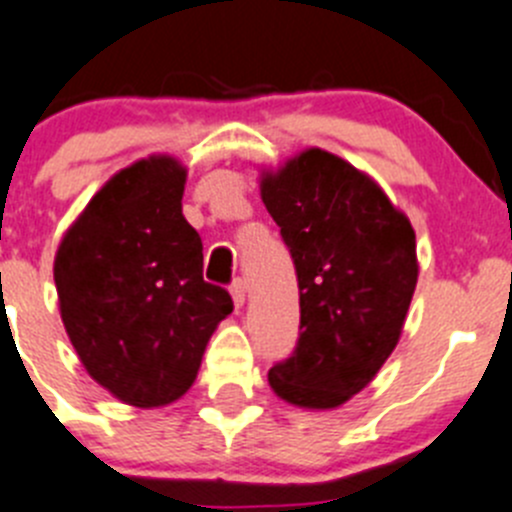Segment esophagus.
Here are the masks:
<instances>
[{
	"instance_id": "34e87169",
	"label": "esophagus",
	"mask_w": 512,
	"mask_h": 512,
	"mask_svg": "<svg viewBox=\"0 0 512 512\" xmlns=\"http://www.w3.org/2000/svg\"><path fill=\"white\" fill-rule=\"evenodd\" d=\"M231 297H233V302H236V307H243V302H246V284H243V279L233 281Z\"/></svg>"
}]
</instances>
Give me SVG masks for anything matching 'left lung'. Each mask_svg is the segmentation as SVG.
Instances as JSON below:
<instances>
[{
    "label": "left lung",
    "mask_w": 512,
    "mask_h": 512,
    "mask_svg": "<svg viewBox=\"0 0 512 512\" xmlns=\"http://www.w3.org/2000/svg\"><path fill=\"white\" fill-rule=\"evenodd\" d=\"M261 198L299 284L297 348L269 383L294 406L335 409L373 381L401 337L419 276L414 228L368 175L322 149L266 175Z\"/></svg>",
    "instance_id": "8db88e82"
}]
</instances>
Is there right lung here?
I'll return each mask as SVG.
<instances>
[{
    "label": "right lung",
    "instance_id": "add662e5",
    "mask_svg": "<svg viewBox=\"0 0 512 512\" xmlns=\"http://www.w3.org/2000/svg\"><path fill=\"white\" fill-rule=\"evenodd\" d=\"M185 170L149 157L111 177L55 256L60 317L93 381L139 409L192 386L205 345L233 312L203 279V241L182 215Z\"/></svg>",
    "mask_w": 512,
    "mask_h": 512
}]
</instances>
